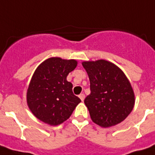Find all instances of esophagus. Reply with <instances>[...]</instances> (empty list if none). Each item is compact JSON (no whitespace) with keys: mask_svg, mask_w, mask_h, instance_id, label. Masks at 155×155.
Listing matches in <instances>:
<instances>
[{"mask_svg":"<svg viewBox=\"0 0 155 155\" xmlns=\"http://www.w3.org/2000/svg\"><path fill=\"white\" fill-rule=\"evenodd\" d=\"M79 97H80V100L83 101L84 100V98H85V95H84V93H80V95H79Z\"/></svg>","mask_w":155,"mask_h":155,"instance_id":"34e87169","label":"esophagus"}]
</instances>
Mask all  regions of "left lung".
Returning a JSON list of instances; mask_svg holds the SVG:
<instances>
[{
    "mask_svg": "<svg viewBox=\"0 0 155 155\" xmlns=\"http://www.w3.org/2000/svg\"><path fill=\"white\" fill-rule=\"evenodd\" d=\"M90 80L91 93L84 99L91 119L103 127L120 124L133 110L135 97L122 71L106 60L84 62Z\"/></svg>",
    "mask_w": 155,
    "mask_h": 155,
    "instance_id": "8db88e82",
    "label": "left lung"
}]
</instances>
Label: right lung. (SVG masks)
<instances>
[{
  "mask_svg": "<svg viewBox=\"0 0 155 155\" xmlns=\"http://www.w3.org/2000/svg\"><path fill=\"white\" fill-rule=\"evenodd\" d=\"M77 66L75 60L51 58L39 66L28 87L27 100L37 119L58 125L69 119L80 100L74 95L67 77Z\"/></svg>",
  "mask_w": 155,
  "mask_h": 155,
  "instance_id": "add662e5",
  "label": "right lung"
}]
</instances>
